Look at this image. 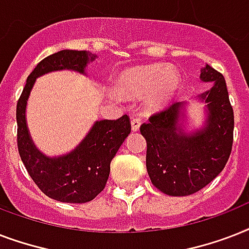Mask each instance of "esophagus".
Segmentation results:
<instances>
[{
  "label": "esophagus",
  "mask_w": 249,
  "mask_h": 249,
  "mask_svg": "<svg viewBox=\"0 0 249 249\" xmlns=\"http://www.w3.org/2000/svg\"><path fill=\"white\" fill-rule=\"evenodd\" d=\"M141 126V119L140 117H133L132 119V130L133 132H137V130H140Z\"/></svg>",
  "instance_id": "34e87169"
}]
</instances>
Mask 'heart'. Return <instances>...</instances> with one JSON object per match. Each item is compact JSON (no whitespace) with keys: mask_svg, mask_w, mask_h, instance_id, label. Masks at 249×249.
Masks as SVG:
<instances>
[{"mask_svg":"<svg viewBox=\"0 0 249 249\" xmlns=\"http://www.w3.org/2000/svg\"><path fill=\"white\" fill-rule=\"evenodd\" d=\"M179 86V72L163 64H152L121 73L116 91L125 98H141L150 93L148 103L154 108H159L173 99Z\"/></svg>","mask_w":249,"mask_h":249,"instance_id":"obj_1","label":"heart"}]
</instances>
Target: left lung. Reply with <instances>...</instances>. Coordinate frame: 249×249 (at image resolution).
Listing matches in <instances>:
<instances>
[{"label": "left lung", "instance_id": "left-lung-1", "mask_svg": "<svg viewBox=\"0 0 249 249\" xmlns=\"http://www.w3.org/2000/svg\"><path fill=\"white\" fill-rule=\"evenodd\" d=\"M200 80L212 88L197 98L207 103L208 117L201 129L186 133V102H176L141 125L147 142L146 166L152 185L170 196L197 193L222 172L231 154L234 112L224 76L208 64Z\"/></svg>", "mask_w": 249, "mask_h": 249}]
</instances>
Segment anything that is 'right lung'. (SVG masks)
<instances>
[{"label":"right lung","instance_id":"1","mask_svg":"<svg viewBox=\"0 0 249 249\" xmlns=\"http://www.w3.org/2000/svg\"><path fill=\"white\" fill-rule=\"evenodd\" d=\"M95 58V54L85 50H62L46 56L28 76L17 105L18 150L21 161L45 195L63 203H86L105 189L111 160L132 129L129 116L95 121L75 150L66 155L50 158L35 146L29 136L25 107L37 77L62 70L85 75L86 66Z\"/></svg>","mask_w":249,"mask_h":249}]
</instances>
